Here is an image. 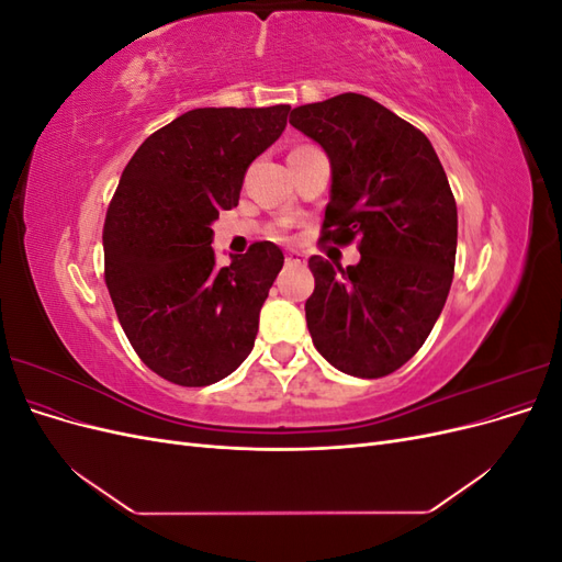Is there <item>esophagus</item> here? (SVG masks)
<instances>
[{"mask_svg": "<svg viewBox=\"0 0 562 562\" xmlns=\"http://www.w3.org/2000/svg\"><path fill=\"white\" fill-rule=\"evenodd\" d=\"M285 265L288 267H300V265H304V260L300 258L297 252H285Z\"/></svg>", "mask_w": 562, "mask_h": 562, "instance_id": "obj_1", "label": "esophagus"}]
</instances>
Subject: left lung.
<instances>
[{
	"instance_id": "obj_1",
	"label": "left lung",
	"mask_w": 562,
	"mask_h": 562,
	"mask_svg": "<svg viewBox=\"0 0 562 562\" xmlns=\"http://www.w3.org/2000/svg\"><path fill=\"white\" fill-rule=\"evenodd\" d=\"M291 124L330 159L321 241H359V265L312 255L304 304L318 353L353 378L407 363L443 312L454 274L457 203L427 135L361 93L300 105Z\"/></svg>"
}]
</instances>
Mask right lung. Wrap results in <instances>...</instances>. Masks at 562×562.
Segmentation results:
<instances>
[{"label": "right lung", "mask_w": 562, "mask_h": 562, "mask_svg": "<svg viewBox=\"0 0 562 562\" xmlns=\"http://www.w3.org/2000/svg\"><path fill=\"white\" fill-rule=\"evenodd\" d=\"M291 105L199 108L135 149L108 206L105 283L140 361L180 386L227 378L255 345L283 252L258 241L229 267L211 248L220 211L239 203L255 157Z\"/></svg>", "instance_id": "add662e5"}]
</instances>
